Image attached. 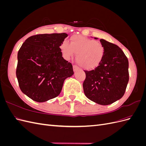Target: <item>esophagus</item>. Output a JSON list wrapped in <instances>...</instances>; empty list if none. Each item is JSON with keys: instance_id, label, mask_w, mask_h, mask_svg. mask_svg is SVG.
I'll list each match as a JSON object with an SVG mask.
<instances>
[{"instance_id": "34e87169", "label": "esophagus", "mask_w": 146, "mask_h": 146, "mask_svg": "<svg viewBox=\"0 0 146 146\" xmlns=\"http://www.w3.org/2000/svg\"><path fill=\"white\" fill-rule=\"evenodd\" d=\"M78 69V67L77 66H76V65H73V70H74V72H76V71H77V70Z\"/></svg>"}]
</instances>
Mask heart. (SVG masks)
I'll list each match as a JSON object with an SVG mask.
<instances>
[{
	"mask_svg": "<svg viewBox=\"0 0 146 146\" xmlns=\"http://www.w3.org/2000/svg\"><path fill=\"white\" fill-rule=\"evenodd\" d=\"M60 48L66 60L77 54V62L86 69L97 67L102 61L105 54L104 47L100 42L81 35H73L70 38V44L64 41L60 44Z\"/></svg>",
	"mask_w": 146,
	"mask_h": 146,
	"instance_id": "1",
	"label": "heart"
}]
</instances>
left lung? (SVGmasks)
Masks as SVG:
<instances>
[{
    "label": "left lung",
    "instance_id": "obj_1",
    "mask_svg": "<svg viewBox=\"0 0 146 146\" xmlns=\"http://www.w3.org/2000/svg\"><path fill=\"white\" fill-rule=\"evenodd\" d=\"M100 41L105 48L104 58L98 67L84 70L86 78L83 88L90 100L107 105L120 99L125 93L129 80V61L117 45L103 39Z\"/></svg>",
    "mask_w": 146,
    "mask_h": 146
}]
</instances>
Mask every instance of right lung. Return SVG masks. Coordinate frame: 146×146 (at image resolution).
Here are the masks:
<instances>
[{
    "mask_svg": "<svg viewBox=\"0 0 146 146\" xmlns=\"http://www.w3.org/2000/svg\"><path fill=\"white\" fill-rule=\"evenodd\" d=\"M68 34H39L28 38L17 53L16 77L21 91L44 102L58 96L65 79L74 74L60 46Z\"/></svg>",
    "mask_w": 146,
    "mask_h": 146,
    "instance_id": "right-lung-1",
    "label": "right lung"
}]
</instances>
